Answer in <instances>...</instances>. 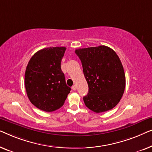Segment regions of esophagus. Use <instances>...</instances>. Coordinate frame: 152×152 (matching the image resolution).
I'll list each match as a JSON object with an SVG mask.
<instances>
[{"mask_svg": "<svg viewBox=\"0 0 152 152\" xmlns=\"http://www.w3.org/2000/svg\"><path fill=\"white\" fill-rule=\"evenodd\" d=\"M76 85H73V86H72V89H73V90H74V91H76Z\"/></svg>", "mask_w": 152, "mask_h": 152, "instance_id": "obj_1", "label": "esophagus"}]
</instances>
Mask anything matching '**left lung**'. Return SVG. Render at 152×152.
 Instances as JSON below:
<instances>
[{
    "mask_svg": "<svg viewBox=\"0 0 152 152\" xmlns=\"http://www.w3.org/2000/svg\"><path fill=\"white\" fill-rule=\"evenodd\" d=\"M89 87L83 100L89 110L101 113L112 110L121 100L125 88V75L121 60L104 45L76 50Z\"/></svg>",
    "mask_w": 152,
    "mask_h": 152,
    "instance_id": "8db88e82",
    "label": "left lung"
}]
</instances>
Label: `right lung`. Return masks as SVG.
<instances>
[{
	"mask_svg": "<svg viewBox=\"0 0 152 152\" xmlns=\"http://www.w3.org/2000/svg\"><path fill=\"white\" fill-rule=\"evenodd\" d=\"M65 50L64 47L42 49L27 64L25 74L27 95L40 110L51 112L61 108L71 90L61 68Z\"/></svg>",
	"mask_w": 152,
	"mask_h": 152,
	"instance_id": "add662e5",
	"label": "right lung"
}]
</instances>
